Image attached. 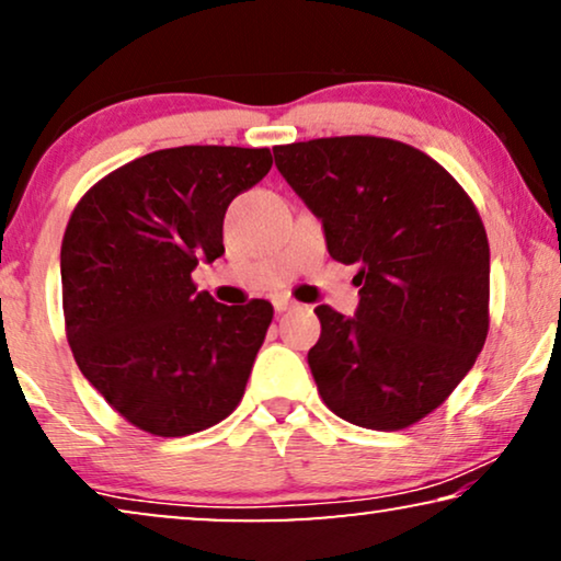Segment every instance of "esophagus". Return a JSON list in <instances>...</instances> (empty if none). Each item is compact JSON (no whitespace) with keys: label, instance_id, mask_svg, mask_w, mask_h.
<instances>
[{"label":"esophagus","instance_id":"34e87169","mask_svg":"<svg viewBox=\"0 0 561 561\" xmlns=\"http://www.w3.org/2000/svg\"><path fill=\"white\" fill-rule=\"evenodd\" d=\"M273 306H275V311L278 313H283V311H290V309H296V301H290V298H275L273 301Z\"/></svg>","mask_w":561,"mask_h":561}]
</instances>
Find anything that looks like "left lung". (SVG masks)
<instances>
[{
  "label": "left lung",
  "instance_id": "obj_1",
  "mask_svg": "<svg viewBox=\"0 0 561 561\" xmlns=\"http://www.w3.org/2000/svg\"><path fill=\"white\" fill-rule=\"evenodd\" d=\"M275 168L359 265L355 317L317 306L309 367L350 424L398 432L447 401L488 336L490 248L465 188L411 145L350 135L278 145Z\"/></svg>",
  "mask_w": 561,
  "mask_h": 561
}]
</instances>
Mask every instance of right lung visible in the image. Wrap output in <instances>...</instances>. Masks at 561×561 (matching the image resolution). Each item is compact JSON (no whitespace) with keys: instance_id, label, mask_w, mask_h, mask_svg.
<instances>
[{"instance_id":"right-lung-1","label":"right lung","mask_w":561,"mask_h":561,"mask_svg":"<svg viewBox=\"0 0 561 561\" xmlns=\"http://www.w3.org/2000/svg\"><path fill=\"white\" fill-rule=\"evenodd\" d=\"M271 165L267 148L156 150L104 175L68 219V344L83 378L142 432H204L242 401L273 306L217 304L191 273L225 255L227 206Z\"/></svg>"}]
</instances>
